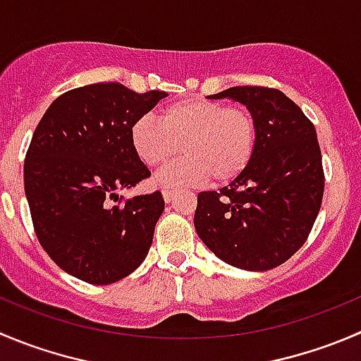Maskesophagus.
I'll return each mask as SVG.
<instances>
[{"mask_svg":"<svg viewBox=\"0 0 361 361\" xmlns=\"http://www.w3.org/2000/svg\"><path fill=\"white\" fill-rule=\"evenodd\" d=\"M162 195H164V201L171 202V201H173V197H174V190H171V188H164Z\"/></svg>","mask_w":361,"mask_h":361,"instance_id":"1","label":"esophagus"}]
</instances>
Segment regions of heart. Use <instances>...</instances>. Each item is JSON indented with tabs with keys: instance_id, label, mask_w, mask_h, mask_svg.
Returning a JSON list of instances; mask_svg holds the SVG:
<instances>
[{
	"instance_id": "b5f03b06",
	"label": "heart",
	"mask_w": 361,
	"mask_h": 361,
	"mask_svg": "<svg viewBox=\"0 0 361 361\" xmlns=\"http://www.w3.org/2000/svg\"><path fill=\"white\" fill-rule=\"evenodd\" d=\"M130 141L139 159L160 167L181 152L178 162L164 167L157 181L164 187H197L209 178L216 183L236 180L252 162L257 145V125L247 107L220 100L183 99L132 125Z\"/></svg>"
}]
</instances>
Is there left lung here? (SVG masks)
I'll return each instance as SVG.
<instances>
[{
    "label": "left lung",
    "instance_id": "8db88e82",
    "mask_svg": "<svg viewBox=\"0 0 361 361\" xmlns=\"http://www.w3.org/2000/svg\"><path fill=\"white\" fill-rule=\"evenodd\" d=\"M209 99L247 106L257 125V145L236 180L220 192L197 195L195 231L216 257L234 268H277L305 243L323 201L316 128L274 87L234 86Z\"/></svg>",
    "mask_w": 361,
    "mask_h": 361
}]
</instances>
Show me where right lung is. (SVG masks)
<instances>
[{
    "mask_svg": "<svg viewBox=\"0 0 361 361\" xmlns=\"http://www.w3.org/2000/svg\"><path fill=\"white\" fill-rule=\"evenodd\" d=\"M164 97L120 82L87 84L58 97L35 128L24 160L35 233L49 257L79 281L113 284L148 255L162 194L123 201L118 192L152 174L130 130Z\"/></svg>",
    "mask_w": 361,
    "mask_h": 361,
    "instance_id": "1",
    "label": "right lung"
}]
</instances>
